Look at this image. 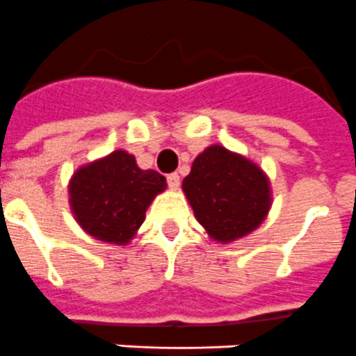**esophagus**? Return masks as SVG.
Masks as SVG:
<instances>
[{
  "label": "esophagus",
  "mask_w": 356,
  "mask_h": 356,
  "mask_svg": "<svg viewBox=\"0 0 356 356\" xmlns=\"http://www.w3.org/2000/svg\"><path fill=\"white\" fill-rule=\"evenodd\" d=\"M168 185L171 191H176V188L180 187V176L176 175V172H171V175H168Z\"/></svg>",
  "instance_id": "34e87169"
}]
</instances>
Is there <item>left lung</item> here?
Here are the masks:
<instances>
[{
  "mask_svg": "<svg viewBox=\"0 0 356 356\" xmlns=\"http://www.w3.org/2000/svg\"><path fill=\"white\" fill-rule=\"evenodd\" d=\"M181 187L200 225L217 242L251 234L271 209V187L262 169L217 144L196 156Z\"/></svg>",
  "mask_w": 356,
  "mask_h": 356,
  "instance_id": "8db88e82",
  "label": "left lung"
}]
</instances>
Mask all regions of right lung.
Returning a JSON list of instances; mask_svg holds the SVG:
<instances>
[{
    "mask_svg": "<svg viewBox=\"0 0 356 356\" xmlns=\"http://www.w3.org/2000/svg\"><path fill=\"white\" fill-rule=\"evenodd\" d=\"M165 185L160 172L143 171L134 155L118 149L72 175L69 203L87 234L97 241L128 244Z\"/></svg>",
    "mask_w": 356,
    "mask_h": 356,
    "instance_id": "right-lung-1",
    "label": "right lung"
}]
</instances>
